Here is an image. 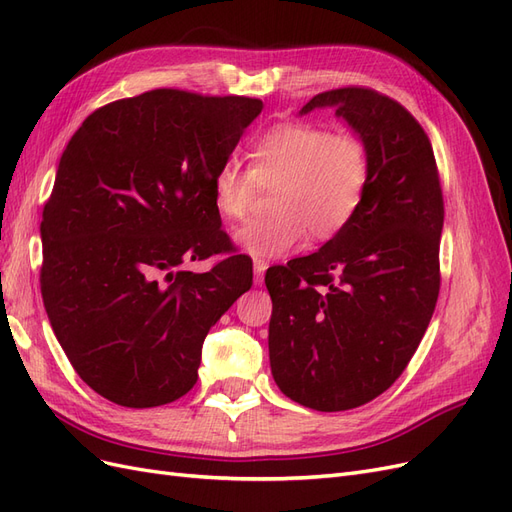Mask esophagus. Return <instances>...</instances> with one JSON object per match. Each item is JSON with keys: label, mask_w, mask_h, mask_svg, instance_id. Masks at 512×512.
I'll use <instances>...</instances> for the list:
<instances>
[{"label": "esophagus", "mask_w": 512, "mask_h": 512, "mask_svg": "<svg viewBox=\"0 0 512 512\" xmlns=\"http://www.w3.org/2000/svg\"><path fill=\"white\" fill-rule=\"evenodd\" d=\"M267 267H269L267 260H262V258H256V260H254V284H256V286H260L262 282H265V271H267Z\"/></svg>", "instance_id": "34e87169"}]
</instances>
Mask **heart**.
I'll return each mask as SVG.
<instances>
[{
	"mask_svg": "<svg viewBox=\"0 0 512 512\" xmlns=\"http://www.w3.org/2000/svg\"><path fill=\"white\" fill-rule=\"evenodd\" d=\"M369 183L363 138L331 132L316 123L284 121L250 149V170L235 160L213 177V205L226 220H243L260 188L275 185L273 213L247 222L235 241L252 256H284L305 232L314 241L335 239L359 213Z\"/></svg>",
	"mask_w": 512,
	"mask_h": 512,
	"instance_id": "1",
	"label": "heart"
}]
</instances>
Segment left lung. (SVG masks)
Segmentation results:
<instances>
[{
    "label": "left lung",
    "instance_id": "obj_1",
    "mask_svg": "<svg viewBox=\"0 0 512 512\" xmlns=\"http://www.w3.org/2000/svg\"><path fill=\"white\" fill-rule=\"evenodd\" d=\"M322 106L363 138L369 183L344 232L267 271L269 359L286 397L342 412L389 389L421 344L440 292L444 200L429 138L399 102L339 87L301 115Z\"/></svg>",
    "mask_w": 512,
    "mask_h": 512
}]
</instances>
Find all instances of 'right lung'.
I'll return each mask as SVG.
<instances>
[{"label": "right lung", "instance_id": "1", "mask_svg": "<svg viewBox=\"0 0 512 512\" xmlns=\"http://www.w3.org/2000/svg\"><path fill=\"white\" fill-rule=\"evenodd\" d=\"M262 102L151 89L91 113L42 211L40 286L76 374L126 408L188 393L215 322L252 286L213 205V177ZM224 253L207 274L180 267Z\"/></svg>", "mask_w": 512, "mask_h": 512}]
</instances>
